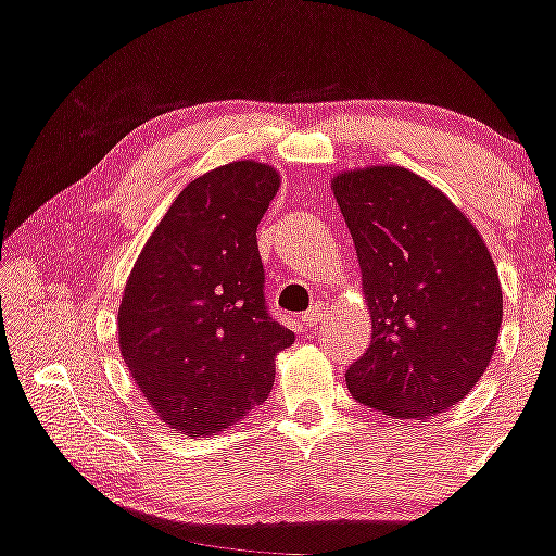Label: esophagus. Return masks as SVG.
Wrapping results in <instances>:
<instances>
[{
	"label": "esophagus",
	"instance_id": "obj_1",
	"mask_svg": "<svg viewBox=\"0 0 556 556\" xmlns=\"http://www.w3.org/2000/svg\"><path fill=\"white\" fill-rule=\"evenodd\" d=\"M318 318H320V311H318V307H311V311H305L303 316H300V320H303L305 329H313V326L318 324Z\"/></svg>",
	"mask_w": 556,
	"mask_h": 556
}]
</instances>
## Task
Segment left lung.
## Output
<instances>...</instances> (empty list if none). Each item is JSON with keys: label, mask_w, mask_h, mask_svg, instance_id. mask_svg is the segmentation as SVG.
<instances>
[{"label": "left lung", "mask_w": 556, "mask_h": 556, "mask_svg": "<svg viewBox=\"0 0 556 556\" xmlns=\"http://www.w3.org/2000/svg\"><path fill=\"white\" fill-rule=\"evenodd\" d=\"M350 227L372 342L346 370L359 404L427 419L466 399L497 350L503 287L484 238L438 186L401 165L331 178Z\"/></svg>", "instance_id": "1"}]
</instances>
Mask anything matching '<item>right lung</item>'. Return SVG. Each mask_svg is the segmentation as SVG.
<instances>
[{
  "instance_id": "1",
  "label": "right lung",
  "mask_w": 556,
  "mask_h": 556,
  "mask_svg": "<svg viewBox=\"0 0 556 556\" xmlns=\"http://www.w3.org/2000/svg\"><path fill=\"white\" fill-rule=\"evenodd\" d=\"M277 168L236 160L193 178L134 261L118 350L142 396L189 438L243 422L269 396L274 357L295 342L264 303L256 227Z\"/></svg>"
}]
</instances>
